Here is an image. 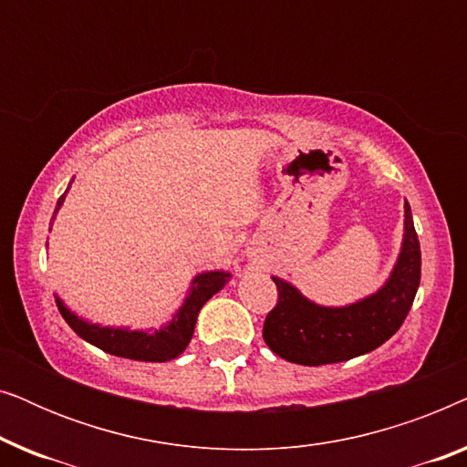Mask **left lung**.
Segmentation results:
<instances>
[{"instance_id":"obj_1","label":"left lung","mask_w":467,"mask_h":467,"mask_svg":"<svg viewBox=\"0 0 467 467\" xmlns=\"http://www.w3.org/2000/svg\"><path fill=\"white\" fill-rule=\"evenodd\" d=\"M404 244L398 265L379 293L347 308H323L296 286L274 278L278 302L267 312L264 340L274 353L299 366L348 361L385 344L406 321L420 283V246L406 202Z\"/></svg>"}]
</instances>
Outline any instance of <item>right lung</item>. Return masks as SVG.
Returning <instances> with one entry per match:
<instances>
[{
	"mask_svg": "<svg viewBox=\"0 0 467 467\" xmlns=\"http://www.w3.org/2000/svg\"><path fill=\"white\" fill-rule=\"evenodd\" d=\"M63 200H66V193L59 197L57 208L61 206ZM227 278L229 274L225 272L200 274V276L193 280L191 296L184 299L182 308L176 312L174 318H171V323L165 325L163 329L149 331V334H146V331L112 329V327H99V325H88L87 321H82V318L72 315V312H69L59 299H57V306H59L61 317L66 318L69 327H72L82 340L91 342L93 347L101 348L104 353L125 357V359H133V361L163 363V361L176 359V357L189 347L202 306L206 304L216 291L223 289V285L227 283Z\"/></svg>",
	"mask_w": 467,
	"mask_h": 467,
	"instance_id": "1",
	"label": "right lung"
}]
</instances>
